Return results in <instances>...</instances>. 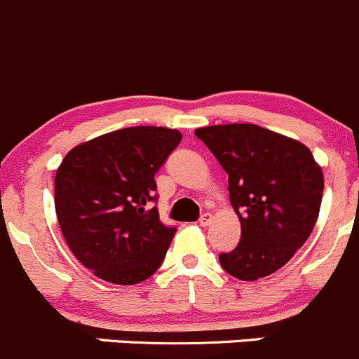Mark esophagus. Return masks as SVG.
Wrapping results in <instances>:
<instances>
[{"mask_svg": "<svg viewBox=\"0 0 359 359\" xmlns=\"http://www.w3.org/2000/svg\"><path fill=\"white\" fill-rule=\"evenodd\" d=\"M210 222H212V214L210 212H205V214L200 217V226H208Z\"/></svg>", "mask_w": 359, "mask_h": 359, "instance_id": "34e87169", "label": "esophagus"}]
</instances>
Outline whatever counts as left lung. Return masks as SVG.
I'll return each instance as SVG.
<instances>
[{
    "label": "left lung",
    "instance_id": "1",
    "mask_svg": "<svg viewBox=\"0 0 359 359\" xmlns=\"http://www.w3.org/2000/svg\"><path fill=\"white\" fill-rule=\"evenodd\" d=\"M198 138L228 173L229 201L242 238L219 263L240 280L283 268L307 242L321 208V166L298 140L256 124L198 128Z\"/></svg>",
    "mask_w": 359,
    "mask_h": 359
}]
</instances>
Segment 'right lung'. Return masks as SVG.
<instances>
[{
  "mask_svg": "<svg viewBox=\"0 0 359 359\" xmlns=\"http://www.w3.org/2000/svg\"><path fill=\"white\" fill-rule=\"evenodd\" d=\"M180 140L168 128H124L76 145L59 165V228L76 259L100 279L130 286L161 266L177 228L163 224L152 205L154 175Z\"/></svg>",
  "mask_w": 359,
  "mask_h": 359,
  "instance_id": "right-lung-1",
  "label": "right lung"
}]
</instances>
